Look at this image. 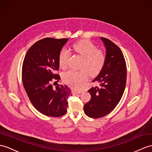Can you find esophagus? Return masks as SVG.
I'll return each instance as SVG.
<instances>
[{
    "mask_svg": "<svg viewBox=\"0 0 152 152\" xmlns=\"http://www.w3.org/2000/svg\"><path fill=\"white\" fill-rule=\"evenodd\" d=\"M82 93V91H76V90H74L72 91V93L73 94H80Z\"/></svg>",
    "mask_w": 152,
    "mask_h": 152,
    "instance_id": "obj_1",
    "label": "esophagus"
}]
</instances>
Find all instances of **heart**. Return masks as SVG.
Wrapping results in <instances>:
<instances>
[{
	"label": "heart",
	"mask_w": 152,
	"mask_h": 152,
	"mask_svg": "<svg viewBox=\"0 0 152 152\" xmlns=\"http://www.w3.org/2000/svg\"><path fill=\"white\" fill-rule=\"evenodd\" d=\"M72 50L83 58L80 70H69L63 76V81L69 86L74 88H80L88 78V72L94 76L100 72L104 67L106 59L105 53L89 41H82L74 44ZM70 53L68 50L63 48L59 54V64L62 69L68 65Z\"/></svg>",
	"instance_id": "heart-1"
}]
</instances>
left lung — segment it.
Returning <instances> with one entry per match:
<instances>
[{
  "label": "left lung",
  "mask_w": 152,
  "mask_h": 152,
  "mask_svg": "<svg viewBox=\"0 0 152 152\" xmlns=\"http://www.w3.org/2000/svg\"><path fill=\"white\" fill-rule=\"evenodd\" d=\"M105 50V63L98 75L93 80L98 86L88 91L91 96L84 105V112L91 118H98L108 115L119 103L124 92L127 69L122 52L108 39L100 37Z\"/></svg>",
  "instance_id": "obj_1"
}]
</instances>
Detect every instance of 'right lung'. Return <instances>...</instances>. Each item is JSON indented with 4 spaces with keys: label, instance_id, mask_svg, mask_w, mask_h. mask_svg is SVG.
<instances>
[{
    "label": "right lung",
    "instance_id": "1",
    "mask_svg": "<svg viewBox=\"0 0 152 152\" xmlns=\"http://www.w3.org/2000/svg\"><path fill=\"white\" fill-rule=\"evenodd\" d=\"M68 39L47 37L38 41L28 49L22 67L24 89L34 107L41 113L52 117L64 115L67 111V98L71 90L65 85L57 84L60 76L59 54Z\"/></svg>",
    "mask_w": 152,
    "mask_h": 152
}]
</instances>
